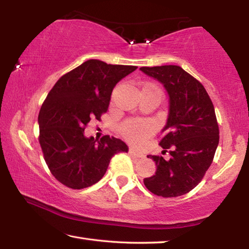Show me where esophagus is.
Here are the masks:
<instances>
[{
  "label": "esophagus",
  "mask_w": 249,
  "mask_h": 249,
  "mask_svg": "<svg viewBox=\"0 0 249 249\" xmlns=\"http://www.w3.org/2000/svg\"><path fill=\"white\" fill-rule=\"evenodd\" d=\"M129 155L132 156V157H134V158H137V159H140V158H142L144 157V155H142V153H138V151H135L134 149H129Z\"/></svg>",
  "instance_id": "34e87169"
}]
</instances>
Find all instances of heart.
Listing matches in <instances>:
<instances>
[{
  "mask_svg": "<svg viewBox=\"0 0 249 249\" xmlns=\"http://www.w3.org/2000/svg\"><path fill=\"white\" fill-rule=\"evenodd\" d=\"M142 90H149L161 95V92H160L159 88L153 83H146L145 86L142 87ZM151 130H153V126H151L150 123L140 120H132L125 122L121 127V132L123 134V136L130 142H134V144H137V142L144 141L151 133Z\"/></svg>",
  "mask_w": 249,
  "mask_h": 249,
  "instance_id": "b5f03b06",
  "label": "heart"
}]
</instances>
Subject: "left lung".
Here are the masks:
<instances>
[{"label":"left lung","mask_w":249,"mask_h":249,"mask_svg":"<svg viewBox=\"0 0 249 249\" xmlns=\"http://www.w3.org/2000/svg\"><path fill=\"white\" fill-rule=\"evenodd\" d=\"M145 74L162 84L169 96V112L159 145L169 157L148 155L156 172L144 179L154 195L183 196L199 184L213 161L218 145V125L204 87L179 66L142 67Z\"/></svg>","instance_id":"left-lung-1"}]
</instances>
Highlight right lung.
Here are the masks:
<instances>
[{
  "label": "right lung",
  "instance_id": "obj_1",
  "mask_svg": "<svg viewBox=\"0 0 249 249\" xmlns=\"http://www.w3.org/2000/svg\"><path fill=\"white\" fill-rule=\"evenodd\" d=\"M136 69L90 59L50 90L38 115L39 144L50 172L66 187H91L102 179L113 156L128 151L119 138L94 140L84 128L91 120L100 121L116 83Z\"/></svg>",
  "mask_w": 249,
  "mask_h": 249
}]
</instances>
